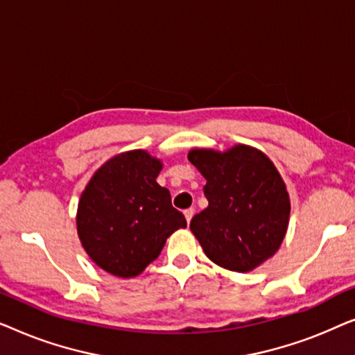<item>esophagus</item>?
Wrapping results in <instances>:
<instances>
[{
  "mask_svg": "<svg viewBox=\"0 0 355 355\" xmlns=\"http://www.w3.org/2000/svg\"><path fill=\"white\" fill-rule=\"evenodd\" d=\"M184 216H186L187 223H191L192 216H193V208H187V210H184Z\"/></svg>",
  "mask_w": 355,
  "mask_h": 355,
  "instance_id": "34e87169",
  "label": "esophagus"
}]
</instances>
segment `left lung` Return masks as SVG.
<instances>
[{
  "label": "left lung",
  "mask_w": 355,
  "mask_h": 355,
  "mask_svg": "<svg viewBox=\"0 0 355 355\" xmlns=\"http://www.w3.org/2000/svg\"><path fill=\"white\" fill-rule=\"evenodd\" d=\"M189 162L207 179L208 207L192 218L191 231L216 265L254 270L278 250L289 223L286 186L270 158L236 145L230 152L192 150Z\"/></svg>",
  "instance_id": "obj_1"
}]
</instances>
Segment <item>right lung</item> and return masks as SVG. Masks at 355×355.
<instances>
[{
  "label": "right lung",
  "instance_id": "obj_1",
  "mask_svg": "<svg viewBox=\"0 0 355 355\" xmlns=\"http://www.w3.org/2000/svg\"><path fill=\"white\" fill-rule=\"evenodd\" d=\"M162 163L134 150L106 162L85 187L77 210V231L100 268L132 278L157 259L184 215L171 193L157 182Z\"/></svg>",
  "mask_w": 355,
  "mask_h": 355
}]
</instances>
